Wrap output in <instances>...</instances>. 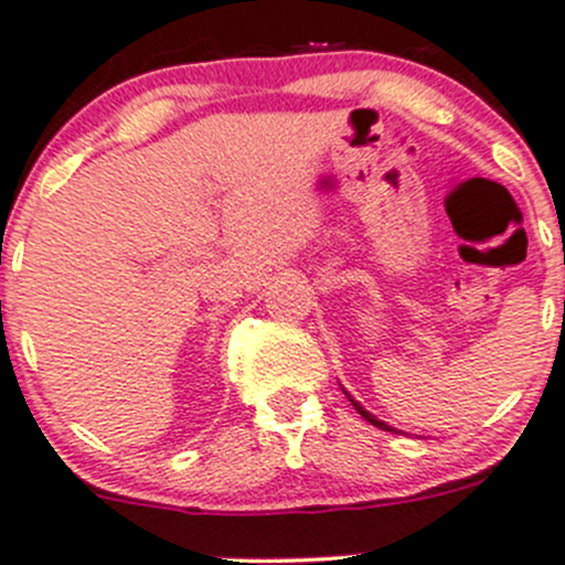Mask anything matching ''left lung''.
Instances as JSON below:
<instances>
[{
  "label": "left lung",
  "instance_id": "obj_1",
  "mask_svg": "<svg viewBox=\"0 0 565 565\" xmlns=\"http://www.w3.org/2000/svg\"><path fill=\"white\" fill-rule=\"evenodd\" d=\"M347 398H350V393H347ZM350 402H352V407H355V409H358V413H361V415H363V418H366V420H369V424H372V426H377V429H383V431H396V429H391V426H388V424H383V420H377V418H374V415H372V413H366V409H363V407H361V404H358V402H355V398H350Z\"/></svg>",
  "mask_w": 565,
  "mask_h": 565
}]
</instances>
